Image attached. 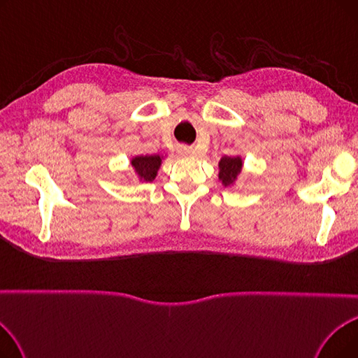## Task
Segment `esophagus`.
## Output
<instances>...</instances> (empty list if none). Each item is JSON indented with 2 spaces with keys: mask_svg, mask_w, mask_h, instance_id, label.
<instances>
[{
  "mask_svg": "<svg viewBox=\"0 0 358 358\" xmlns=\"http://www.w3.org/2000/svg\"><path fill=\"white\" fill-rule=\"evenodd\" d=\"M178 152H180L181 155H194V150H193V148L184 146V145L178 146Z\"/></svg>",
  "mask_w": 358,
  "mask_h": 358,
  "instance_id": "1",
  "label": "esophagus"
}]
</instances>
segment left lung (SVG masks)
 I'll list each match as a JSON object with an SVG mask.
<instances>
[{
	"label": "left lung",
	"mask_w": 358,
	"mask_h": 358,
	"mask_svg": "<svg viewBox=\"0 0 358 358\" xmlns=\"http://www.w3.org/2000/svg\"><path fill=\"white\" fill-rule=\"evenodd\" d=\"M242 171L241 157H222L219 161V180L224 187H231Z\"/></svg>",
	"instance_id": "obj_1"
}]
</instances>
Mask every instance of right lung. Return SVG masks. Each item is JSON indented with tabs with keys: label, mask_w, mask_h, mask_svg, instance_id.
<instances>
[{
	"label": "right lung",
	"mask_w": 358,
	"mask_h": 358,
	"mask_svg": "<svg viewBox=\"0 0 358 358\" xmlns=\"http://www.w3.org/2000/svg\"><path fill=\"white\" fill-rule=\"evenodd\" d=\"M130 164L134 166L135 173L138 174L141 181L150 182L155 180L158 174V169L162 164V157L161 155H139V157L131 158Z\"/></svg>",
	"instance_id": "obj_1"
}]
</instances>
